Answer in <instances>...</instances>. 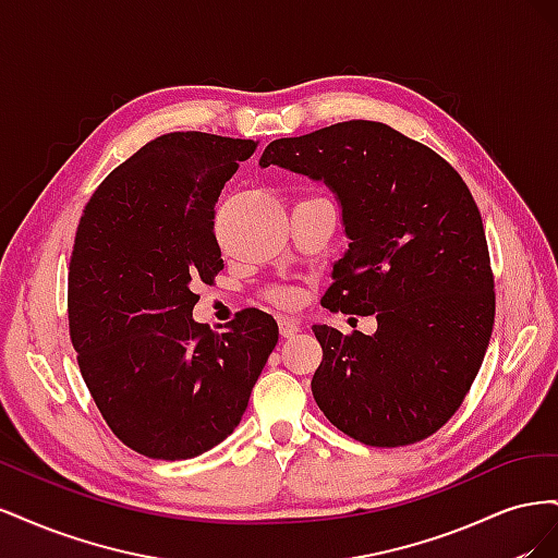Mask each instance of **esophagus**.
I'll list each match as a JSON object with an SVG mask.
<instances>
[{
    "instance_id": "esophagus-1",
    "label": "esophagus",
    "mask_w": 558,
    "mask_h": 558,
    "mask_svg": "<svg viewBox=\"0 0 558 558\" xmlns=\"http://www.w3.org/2000/svg\"><path fill=\"white\" fill-rule=\"evenodd\" d=\"M279 332H281V337H293V335L300 332V324L291 316H281L279 318Z\"/></svg>"
}]
</instances>
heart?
Returning <instances> with one entry per match:
<instances>
[{"label":"heart","instance_id":"1","mask_svg":"<svg viewBox=\"0 0 558 558\" xmlns=\"http://www.w3.org/2000/svg\"><path fill=\"white\" fill-rule=\"evenodd\" d=\"M277 300L281 302V305H293V302H295V293H293V291H281V293L277 295Z\"/></svg>","mask_w":558,"mask_h":558}]
</instances>
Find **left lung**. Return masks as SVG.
Segmentation results:
<instances>
[{
	"mask_svg": "<svg viewBox=\"0 0 558 558\" xmlns=\"http://www.w3.org/2000/svg\"><path fill=\"white\" fill-rule=\"evenodd\" d=\"M324 181L349 238L320 298L377 330L312 326L324 359L314 400L369 447H404L461 408L492 340L496 293L480 209L453 167L402 132L347 121L267 144L260 167Z\"/></svg>",
	"mask_w": 558,
	"mask_h": 558,
	"instance_id": "8db88e82",
	"label": "left lung"
}]
</instances>
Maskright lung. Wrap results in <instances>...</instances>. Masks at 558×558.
I'll use <instances>...</instances> for the list:
<instances>
[{"mask_svg":"<svg viewBox=\"0 0 558 558\" xmlns=\"http://www.w3.org/2000/svg\"><path fill=\"white\" fill-rule=\"evenodd\" d=\"M256 142L170 132L99 183L76 228L70 335L113 435L148 459H193L238 428L277 320L244 310L223 332L193 320L197 281L223 269L214 207Z\"/></svg>","mask_w":558,"mask_h":558,"instance_id":"obj_1","label":"right lung"}]
</instances>
